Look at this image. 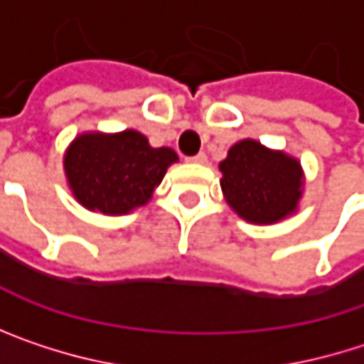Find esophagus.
Masks as SVG:
<instances>
[{
	"label": "esophagus",
	"instance_id": "obj_1",
	"mask_svg": "<svg viewBox=\"0 0 364 364\" xmlns=\"http://www.w3.org/2000/svg\"><path fill=\"white\" fill-rule=\"evenodd\" d=\"M189 162H193V164H206V154L200 151V154H196L193 158H189Z\"/></svg>",
	"mask_w": 364,
	"mask_h": 364
}]
</instances>
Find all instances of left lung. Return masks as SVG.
Segmentation results:
<instances>
[{"instance_id": "1", "label": "left lung", "mask_w": 364, "mask_h": 364, "mask_svg": "<svg viewBox=\"0 0 364 364\" xmlns=\"http://www.w3.org/2000/svg\"><path fill=\"white\" fill-rule=\"evenodd\" d=\"M221 191L228 206L247 223L274 225L295 215L304 198L301 162L282 149L242 139L219 162Z\"/></svg>"}]
</instances>
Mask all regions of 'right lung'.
<instances>
[{"label":"right lung","mask_w":364,"mask_h":364,"mask_svg":"<svg viewBox=\"0 0 364 364\" xmlns=\"http://www.w3.org/2000/svg\"><path fill=\"white\" fill-rule=\"evenodd\" d=\"M175 162V149L151 147L139 130H86L65 149L63 171L77 204L117 217L145 206Z\"/></svg>","instance_id":"add662e5"}]
</instances>
